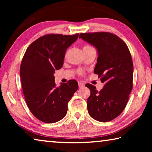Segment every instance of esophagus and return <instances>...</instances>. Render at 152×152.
<instances>
[{"label": "esophagus", "mask_w": 152, "mask_h": 152, "mask_svg": "<svg viewBox=\"0 0 152 152\" xmlns=\"http://www.w3.org/2000/svg\"><path fill=\"white\" fill-rule=\"evenodd\" d=\"M78 86L79 88H82L84 86V83L83 82H78Z\"/></svg>", "instance_id": "1"}]
</instances>
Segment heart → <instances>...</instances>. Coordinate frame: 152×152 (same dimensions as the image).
Returning <instances> with one entry per match:
<instances>
[{
  "instance_id": "1",
  "label": "heart",
  "mask_w": 152,
  "mask_h": 152,
  "mask_svg": "<svg viewBox=\"0 0 152 152\" xmlns=\"http://www.w3.org/2000/svg\"><path fill=\"white\" fill-rule=\"evenodd\" d=\"M92 46H91V45H84V47H83V50H88V49H91V48H92ZM80 74H82V72H80Z\"/></svg>"
}]
</instances>
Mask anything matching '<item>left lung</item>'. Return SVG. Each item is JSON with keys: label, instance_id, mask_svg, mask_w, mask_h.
Wrapping results in <instances>:
<instances>
[{"label": "left lung", "instance_id": "1", "mask_svg": "<svg viewBox=\"0 0 152 152\" xmlns=\"http://www.w3.org/2000/svg\"><path fill=\"white\" fill-rule=\"evenodd\" d=\"M79 37L97 49L99 57L94 73L104 84L101 91L92 84H86L91 91L87 100L88 113L98 121H110L124 110L133 88L130 51L126 43L111 33H80Z\"/></svg>", "mask_w": 152, "mask_h": 152}]
</instances>
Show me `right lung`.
Wrapping results in <instances>:
<instances>
[{
    "mask_svg": "<svg viewBox=\"0 0 152 152\" xmlns=\"http://www.w3.org/2000/svg\"><path fill=\"white\" fill-rule=\"evenodd\" d=\"M78 37V33L47 34L34 41L25 51L20 67L23 92L30 111L41 121L53 123L62 119L78 88L75 80L56 86L53 76L55 70L63 66L67 48Z\"/></svg>",
    "mask_w": 152,
    "mask_h": 152,
    "instance_id": "1",
    "label": "right lung"
}]
</instances>
